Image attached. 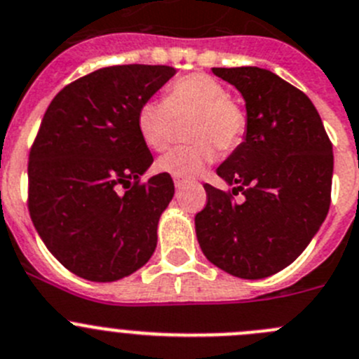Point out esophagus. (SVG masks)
<instances>
[{
	"mask_svg": "<svg viewBox=\"0 0 359 359\" xmlns=\"http://www.w3.org/2000/svg\"><path fill=\"white\" fill-rule=\"evenodd\" d=\"M182 187H184V182H182V180H175V189H177V191H180V189H182Z\"/></svg>",
	"mask_w": 359,
	"mask_h": 359,
	"instance_id": "obj_1",
	"label": "esophagus"
}]
</instances>
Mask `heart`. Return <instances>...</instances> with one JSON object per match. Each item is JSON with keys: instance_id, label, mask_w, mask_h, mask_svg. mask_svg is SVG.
Masks as SVG:
<instances>
[{"instance_id": "heart-1", "label": "heart", "mask_w": 359, "mask_h": 359, "mask_svg": "<svg viewBox=\"0 0 359 359\" xmlns=\"http://www.w3.org/2000/svg\"><path fill=\"white\" fill-rule=\"evenodd\" d=\"M191 116L189 145L170 150L157 161V170L177 180H191L216 157L233 150L248 129L246 111L229 97L223 83L205 72L186 74L164 90L163 100H145L136 113V127L143 143L161 152L172 142L175 118Z\"/></svg>"}]
</instances>
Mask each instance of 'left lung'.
Listing matches in <instances>:
<instances>
[{"mask_svg": "<svg viewBox=\"0 0 359 359\" xmlns=\"http://www.w3.org/2000/svg\"><path fill=\"white\" fill-rule=\"evenodd\" d=\"M243 93L244 142L216 170L232 191L205 184L195 216L203 255L229 274L260 280L304 251L331 203L333 145L301 90L259 67L212 69ZM241 192L243 200L233 196Z\"/></svg>", "mask_w": 359, "mask_h": 359, "instance_id": "obj_1", "label": "left lung"}]
</instances>
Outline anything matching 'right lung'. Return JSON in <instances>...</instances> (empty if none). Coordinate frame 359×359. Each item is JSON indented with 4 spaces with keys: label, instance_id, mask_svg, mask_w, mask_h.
I'll return each mask as SVG.
<instances>
[{
    "label": "right lung",
    "instance_id": "right-lung-1",
    "mask_svg": "<svg viewBox=\"0 0 359 359\" xmlns=\"http://www.w3.org/2000/svg\"><path fill=\"white\" fill-rule=\"evenodd\" d=\"M175 74L168 65H115L56 93L28 161V209L40 239L70 273L115 281L145 266L175 187L142 182L154 157L136 113Z\"/></svg>",
    "mask_w": 359,
    "mask_h": 359
}]
</instances>
